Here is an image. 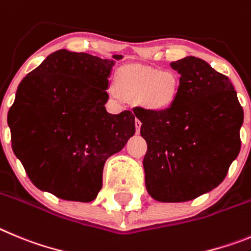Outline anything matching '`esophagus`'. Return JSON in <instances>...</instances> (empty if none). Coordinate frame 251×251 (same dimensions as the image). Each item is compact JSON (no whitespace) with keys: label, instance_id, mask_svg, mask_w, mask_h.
<instances>
[{"label":"esophagus","instance_id":"34e87169","mask_svg":"<svg viewBox=\"0 0 251 251\" xmlns=\"http://www.w3.org/2000/svg\"><path fill=\"white\" fill-rule=\"evenodd\" d=\"M135 127H136V132L139 134L140 128H141V121H140L139 119H136V120H135Z\"/></svg>","mask_w":251,"mask_h":251}]
</instances>
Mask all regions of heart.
I'll list each match as a JSON object with an SVG mask.
<instances>
[{
    "mask_svg": "<svg viewBox=\"0 0 251 251\" xmlns=\"http://www.w3.org/2000/svg\"><path fill=\"white\" fill-rule=\"evenodd\" d=\"M180 80L175 72L160 71L141 66H124L115 76L112 95L140 99L146 109L162 111L175 102Z\"/></svg>",
    "mask_w": 251,
    "mask_h": 251,
    "instance_id": "1",
    "label": "heart"
}]
</instances>
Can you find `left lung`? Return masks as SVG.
<instances>
[{"instance_id":"obj_1","label":"left lung","mask_w":251,"mask_h":251,"mask_svg":"<svg viewBox=\"0 0 251 251\" xmlns=\"http://www.w3.org/2000/svg\"><path fill=\"white\" fill-rule=\"evenodd\" d=\"M179 94L166 110L135 107L146 140V190L161 202H182L215 189L240 152L244 111L229 77L201 58L171 62Z\"/></svg>"}]
</instances>
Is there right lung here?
I'll return each instance as SVG.
<instances>
[{
    "label": "right lung",
    "mask_w": 251,
    "mask_h": 251,
    "mask_svg": "<svg viewBox=\"0 0 251 251\" xmlns=\"http://www.w3.org/2000/svg\"><path fill=\"white\" fill-rule=\"evenodd\" d=\"M121 58L58 50L21 81L7 123L13 152L37 189L69 201L96 199L106 160L135 134L132 112L105 107Z\"/></svg>",
    "instance_id": "right-lung-1"
}]
</instances>
